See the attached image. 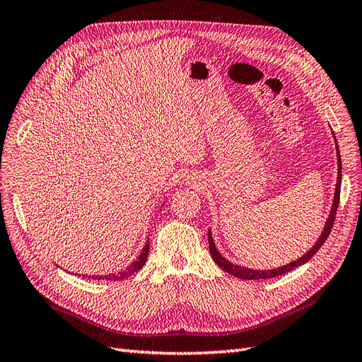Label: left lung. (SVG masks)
I'll return each instance as SVG.
<instances>
[{
    "label": "left lung",
    "instance_id": "1",
    "mask_svg": "<svg viewBox=\"0 0 362 362\" xmlns=\"http://www.w3.org/2000/svg\"><path fill=\"white\" fill-rule=\"evenodd\" d=\"M335 148H337V157H338V177H337V185H335V193H334V201H332V206H331V213H329V216H327V218H326V223H325V228H323L320 237L317 238V242L314 243V246L308 252H306V254H303L298 259L288 262V264L276 267V269H267V270L249 269V267H245V266L234 264V262L226 259L221 254V252L217 250L216 243H214V238L211 235V229H208V243H210V254H211V258L214 259L216 264L218 267H222L223 270H226L228 273H231V275L240 278V279H249V281H252V279L276 278L279 275H284V273H288L293 269L305 264V262H308L315 255V252L319 250L323 246V243L326 242L327 235L331 234V229H332V225H334V221H335L337 208H338V202H339V185H341V157H339V149H338V145H337V140H335Z\"/></svg>",
    "mask_w": 362,
    "mask_h": 362
}]
</instances>
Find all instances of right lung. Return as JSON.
<instances>
[{"instance_id":"add662e5","label":"right lung","mask_w":362,"mask_h":362,"mask_svg":"<svg viewBox=\"0 0 362 362\" xmlns=\"http://www.w3.org/2000/svg\"><path fill=\"white\" fill-rule=\"evenodd\" d=\"M148 254H149V240H146V245L144 246V249H141L137 259L131 262V264L127 269L120 270L117 273H108V275H83V278L98 279V281H100V279H103V281H120V279H124L129 275H133L134 272H137V270L144 267V264L146 262V258H148ZM78 276H81V275H78Z\"/></svg>"}]
</instances>
